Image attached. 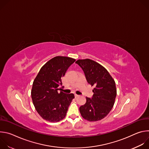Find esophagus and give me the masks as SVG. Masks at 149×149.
Segmentation results:
<instances>
[{"mask_svg": "<svg viewBox=\"0 0 149 149\" xmlns=\"http://www.w3.org/2000/svg\"><path fill=\"white\" fill-rule=\"evenodd\" d=\"M79 97V95H77V94H75V98H77V97Z\"/></svg>", "mask_w": 149, "mask_h": 149, "instance_id": "obj_1", "label": "esophagus"}]
</instances>
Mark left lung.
I'll use <instances>...</instances> for the list:
<instances>
[{"label":"left lung","mask_w":149,"mask_h":149,"mask_svg":"<svg viewBox=\"0 0 149 149\" xmlns=\"http://www.w3.org/2000/svg\"><path fill=\"white\" fill-rule=\"evenodd\" d=\"M75 63L83 70L88 83L94 87L92 98L86 97V103L79 107L81 116L89 121L101 120L113 107L117 95L115 81L107 70L93 60L78 59Z\"/></svg>","instance_id":"8db88e82"}]
</instances>
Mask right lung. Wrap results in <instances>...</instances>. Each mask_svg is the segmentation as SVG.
I'll list each match as a JSON object with an SVG mask.
<instances>
[{"label": "right lung", "instance_id": "1", "mask_svg": "<svg viewBox=\"0 0 149 149\" xmlns=\"http://www.w3.org/2000/svg\"><path fill=\"white\" fill-rule=\"evenodd\" d=\"M75 59L57 56L42 67L35 78L31 97L35 108L44 120L58 122L66 116L68 107L74 98L73 94H65L60 91L61 78Z\"/></svg>", "mask_w": 149, "mask_h": 149}]
</instances>
